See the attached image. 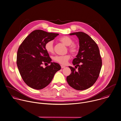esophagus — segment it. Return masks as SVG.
I'll return each instance as SVG.
<instances>
[{
    "instance_id": "obj_1",
    "label": "esophagus",
    "mask_w": 121,
    "mask_h": 121,
    "mask_svg": "<svg viewBox=\"0 0 121 121\" xmlns=\"http://www.w3.org/2000/svg\"><path fill=\"white\" fill-rule=\"evenodd\" d=\"M61 69H64V68H65V66H63V65H61Z\"/></svg>"
}]
</instances>
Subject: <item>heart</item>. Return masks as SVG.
I'll return each instance as SVG.
<instances>
[{
	"instance_id": "heart-1",
	"label": "heart",
	"mask_w": 121,
	"mask_h": 121,
	"mask_svg": "<svg viewBox=\"0 0 121 121\" xmlns=\"http://www.w3.org/2000/svg\"><path fill=\"white\" fill-rule=\"evenodd\" d=\"M60 40L65 45L69 46L68 50L70 53L73 55H76L78 52L79 48L77 45L73 43V39L68 37L65 36L61 38L60 39ZM44 48L45 50L48 53H52L53 52V44L52 41H49L47 42L45 45ZM70 57L69 54H66L64 55H56L53 57V60L61 64V65H66L69 60Z\"/></svg>"
}]
</instances>
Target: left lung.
Masks as SVG:
<instances>
[{
  "instance_id": "obj_1",
  "label": "left lung",
  "mask_w": 121,
  "mask_h": 121,
  "mask_svg": "<svg viewBox=\"0 0 121 121\" xmlns=\"http://www.w3.org/2000/svg\"><path fill=\"white\" fill-rule=\"evenodd\" d=\"M76 35L79 39V49L72 63L75 68L69 66L71 73L67 77L69 84L77 90H84L92 86L98 79L102 67V60L99 47L88 35L78 32Z\"/></svg>"
}]
</instances>
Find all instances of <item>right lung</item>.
<instances>
[{
    "label": "right lung",
    "instance_id": "right-lung-1",
    "mask_svg": "<svg viewBox=\"0 0 121 121\" xmlns=\"http://www.w3.org/2000/svg\"><path fill=\"white\" fill-rule=\"evenodd\" d=\"M58 35L35 30L20 45L16 63L23 80L30 87L36 90L44 88L51 82L55 73L61 69L58 63L51 62L52 59L44 48L47 42L52 40ZM49 63L50 65L42 67L43 64Z\"/></svg>",
    "mask_w": 121,
    "mask_h": 121
}]
</instances>
